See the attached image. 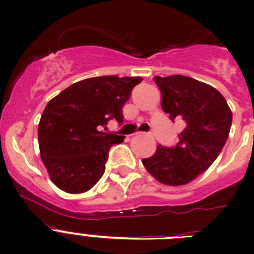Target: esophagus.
<instances>
[{
  "instance_id": "1",
  "label": "esophagus",
  "mask_w": 254,
  "mask_h": 254,
  "mask_svg": "<svg viewBox=\"0 0 254 254\" xmlns=\"http://www.w3.org/2000/svg\"><path fill=\"white\" fill-rule=\"evenodd\" d=\"M136 135H146V136H150V135L149 134H145V132H137V134Z\"/></svg>"
}]
</instances>
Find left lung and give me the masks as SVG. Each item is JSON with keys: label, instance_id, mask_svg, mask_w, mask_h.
Returning <instances> with one entry per match:
<instances>
[{"label": "left lung", "instance_id": "1", "mask_svg": "<svg viewBox=\"0 0 254 254\" xmlns=\"http://www.w3.org/2000/svg\"><path fill=\"white\" fill-rule=\"evenodd\" d=\"M161 92V108L185 129L175 147L157 145L152 156L142 159L151 176L169 186L193 181L213 164L225 146L232 112L223 95L211 85L185 75L155 77Z\"/></svg>", "mask_w": 254, "mask_h": 254}]
</instances>
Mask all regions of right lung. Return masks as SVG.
Segmentation results:
<instances>
[{
  "label": "right lung",
  "mask_w": 254,
  "mask_h": 254,
  "mask_svg": "<svg viewBox=\"0 0 254 254\" xmlns=\"http://www.w3.org/2000/svg\"><path fill=\"white\" fill-rule=\"evenodd\" d=\"M141 77L104 75L74 83L46 105L38 124L42 161L52 182L68 193L87 192L103 176L108 152L123 135L99 131L124 120L123 105Z\"/></svg>",
  "instance_id": "1"
}]
</instances>
